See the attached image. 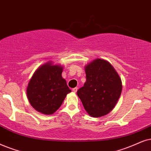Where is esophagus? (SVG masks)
I'll list each match as a JSON object with an SVG mask.
<instances>
[{
    "label": "esophagus",
    "instance_id": "34e87169",
    "mask_svg": "<svg viewBox=\"0 0 151 151\" xmlns=\"http://www.w3.org/2000/svg\"><path fill=\"white\" fill-rule=\"evenodd\" d=\"M77 90H78V88L75 87V88H72V91H73L74 93H77Z\"/></svg>",
    "mask_w": 151,
    "mask_h": 151
}]
</instances>
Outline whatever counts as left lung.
<instances>
[{
	"mask_svg": "<svg viewBox=\"0 0 151 151\" xmlns=\"http://www.w3.org/2000/svg\"><path fill=\"white\" fill-rule=\"evenodd\" d=\"M85 72L86 81L77 91V95L90 116H105L115 107L121 96V77L109 62L101 58L87 64Z\"/></svg>",
	"mask_w": 151,
	"mask_h": 151,
	"instance_id": "8db88e82",
	"label": "left lung"
}]
</instances>
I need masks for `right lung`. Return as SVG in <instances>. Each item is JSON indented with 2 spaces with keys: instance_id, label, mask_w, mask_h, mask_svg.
Instances as JSON below:
<instances>
[{
  "instance_id": "right-lung-1",
  "label": "right lung",
  "mask_w": 151,
  "mask_h": 151,
  "mask_svg": "<svg viewBox=\"0 0 151 151\" xmlns=\"http://www.w3.org/2000/svg\"><path fill=\"white\" fill-rule=\"evenodd\" d=\"M63 67L49 61L40 66L28 83L26 93L30 105L37 111L51 115L61 106L71 92L62 77Z\"/></svg>"
}]
</instances>
